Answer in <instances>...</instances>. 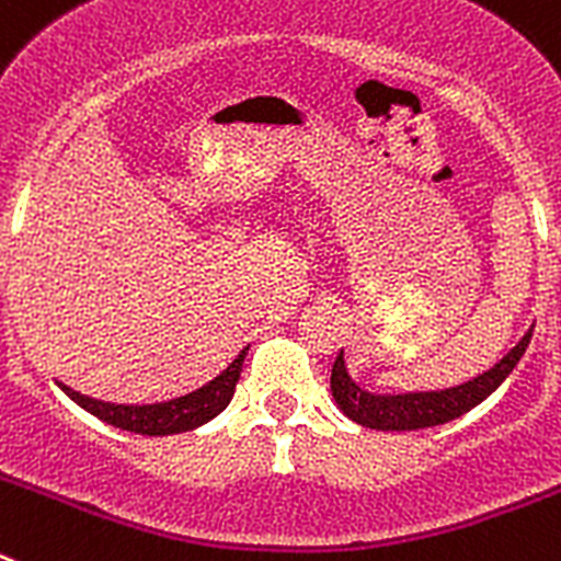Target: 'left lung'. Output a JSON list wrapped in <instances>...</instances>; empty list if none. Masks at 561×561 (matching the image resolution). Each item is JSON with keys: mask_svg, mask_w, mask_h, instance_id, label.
<instances>
[{"mask_svg": "<svg viewBox=\"0 0 561 561\" xmlns=\"http://www.w3.org/2000/svg\"><path fill=\"white\" fill-rule=\"evenodd\" d=\"M531 334L534 325L525 331L523 340L503 359L494 362L492 368L478 374L474 379L455 385V388L421 390V393H370V390L359 388L348 376L345 356L340 351L334 368H331V393H334L336 408L362 427L396 430V433L438 427V424H447V421L478 408L483 399H489L503 385L505 376L517 368V362L523 359L525 348L531 342Z\"/></svg>", "mask_w": 561, "mask_h": 561, "instance_id": "obj_1", "label": "left lung"}]
</instances>
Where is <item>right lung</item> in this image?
Returning a JSON list of instances; mask_svg holds the SVG:
<instances>
[{"mask_svg": "<svg viewBox=\"0 0 561 561\" xmlns=\"http://www.w3.org/2000/svg\"><path fill=\"white\" fill-rule=\"evenodd\" d=\"M250 348H241V354L221 370L216 379L202 385L193 393L180 396L171 401H157V404H114V401L92 399L78 390L67 388L58 381V388L69 396V399L81 404L87 413L98 415L101 421L112 424V427L128 430L137 435H173V433H187L221 413L230 404L232 393H236V381L241 376V365Z\"/></svg>", "mask_w": 561, "mask_h": 561, "instance_id": "add662e5", "label": "right lung"}]
</instances>
